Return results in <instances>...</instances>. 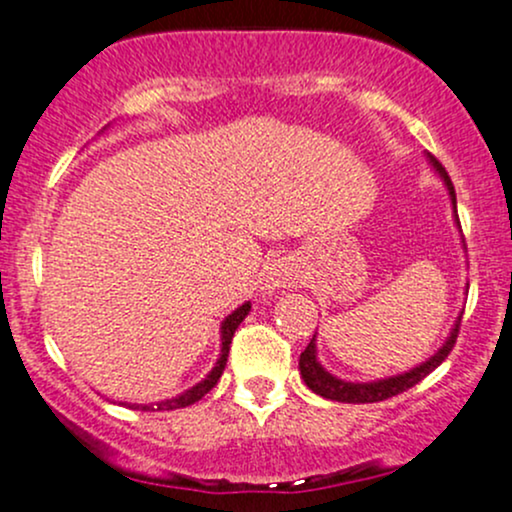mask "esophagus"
Here are the masks:
<instances>
[{
	"label": "esophagus",
	"mask_w": 512,
	"mask_h": 512,
	"mask_svg": "<svg viewBox=\"0 0 512 512\" xmlns=\"http://www.w3.org/2000/svg\"><path fill=\"white\" fill-rule=\"evenodd\" d=\"M299 282V267L289 260V257H282V260H274L272 265L265 267L262 272V291L272 294L277 289H286V286H294Z\"/></svg>",
	"instance_id": "esophagus-1"
}]
</instances>
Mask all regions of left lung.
<instances>
[{"label": "left lung", "instance_id": "1", "mask_svg": "<svg viewBox=\"0 0 512 512\" xmlns=\"http://www.w3.org/2000/svg\"><path fill=\"white\" fill-rule=\"evenodd\" d=\"M425 160H428L432 172H435L437 177L442 179V184H445L449 201H452L454 223H457L459 235H462V226H459V216H457V194H454L452 179L447 177L445 167H442L430 153L425 155ZM462 247L466 252L464 238H462ZM466 289H469V284H466ZM462 313L464 311H459L457 320H454V325L449 328V335L445 338V342H442V345L437 347V350L432 352L425 362L415 364V367L406 369V372H401V374H391V376H384V379H374V381H347V379H340V376L330 374L328 369L320 364L316 335H313V340L308 342V347L301 352V357H299V372H301L303 384H306L313 393H318V396L330 398V401H338V403H376V401H386V398H391V396H398V393L408 391L411 386L418 384V381H423L425 376H428L430 372H435V369L445 362L449 350H452L454 342H457Z\"/></svg>", "mask_w": 512, "mask_h": 512}]
</instances>
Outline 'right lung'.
<instances>
[{
	"mask_svg": "<svg viewBox=\"0 0 512 512\" xmlns=\"http://www.w3.org/2000/svg\"><path fill=\"white\" fill-rule=\"evenodd\" d=\"M250 308H252V303L245 301L243 306H238L233 313H228V316L223 318V323H221V355H218L216 364H213V369L204 376V379L199 381V384H194L192 389L177 393V396L165 398V401H157V403H121V406L140 408V411H174V408L192 406V403L199 401L201 396H206V393H209L213 386L218 384V379H221L223 369H226V362H228L230 342H233L235 330H238V325L243 323L247 313H250Z\"/></svg>",
	"mask_w": 512,
	"mask_h": 512,
	"instance_id": "obj_1",
	"label": "right lung"
}]
</instances>
